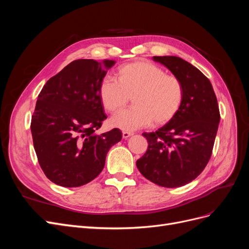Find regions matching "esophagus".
Instances as JSON below:
<instances>
[{"instance_id":"1","label":"esophagus","mask_w":249,"mask_h":249,"mask_svg":"<svg viewBox=\"0 0 249 249\" xmlns=\"http://www.w3.org/2000/svg\"><path fill=\"white\" fill-rule=\"evenodd\" d=\"M132 133H130V132H123V138L124 139H127L129 137H131L132 136Z\"/></svg>"}]
</instances>
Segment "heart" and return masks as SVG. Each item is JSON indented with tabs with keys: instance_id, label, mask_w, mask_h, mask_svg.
Listing matches in <instances>:
<instances>
[{
	"instance_id": "obj_1",
	"label": "heart",
	"mask_w": 249,
	"mask_h": 249,
	"mask_svg": "<svg viewBox=\"0 0 249 249\" xmlns=\"http://www.w3.org/2000/svg\"><path fill=\"white\" fill-rule=\"evenodd\" d=\"M116 82L104 80L99 97L104 109L115 113L132 97L133 108L118 113L109 120L114 129L133 132L153 124L169 123L178 113L184 101V85L177 76L149 61H136L120 66Z\"/></svg>"
}]
</instances>
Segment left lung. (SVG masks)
Masks as SVG:
<instances>
[{
    "instance_id": "obj_1",
    "label": "left lung",
    "mask_w": 249,
    "mask_h": 249,
    "mask_svg": "<svg viewBox=\"0 0 249 249\" xmlns=\"http://www.w3.org/2000/svg\"><path fill=\"white\" fill-rule=\"evenodd\" d=\"M184 85V101L176 117L159 130L143 133L146 153L136 165L150 182L166 188L182 187L205 169L214 146L219 107L210 80L196 67L176 56H155Z\"/></svg>"
}]
</instances>
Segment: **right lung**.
Masks as SVG:
<instances>
[{
    "instance_id": "right-lung-1",
    "label": "right lung",
    "mask_w": 249,
    "mask_h": 249,
    "mask_svg": "<svg viewBox=\"0 0 249 249\" xmlns=\"http://www.w3.org/2000/svg\"><path fill=\"white\" fill-rule=\"evenodd\" d=\"M114 60H74L43 86L31 120L34 149L47 178L80 187L102 172L109 149L122 139L113 129L94 134L107 118L99 86Z\"/></svg>"
}]
</instances>
